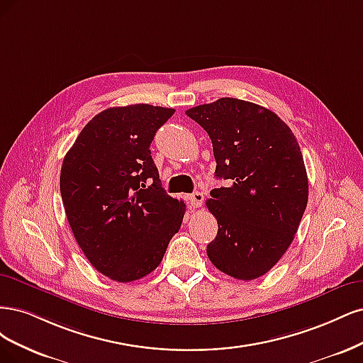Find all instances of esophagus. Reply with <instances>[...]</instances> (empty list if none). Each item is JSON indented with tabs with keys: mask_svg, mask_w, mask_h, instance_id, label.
<instances>
[{
	"mask_svg": "<svg viewBox=\"0 0 363 363\" xmlns=\"http://www.w3.org/2000/svg\"><path fill=\"white\" fill-rule=\"evenodd\" d=\"M202 203H203V194L202 193L196 191V193L189 196V205H190V208H199V206H202Z\"/></svg>",
	"mask_w": 363,
	"mask_h": 363,
	"instance_id": "34e87169",
	"label": "esophagus"
}]
</instances>
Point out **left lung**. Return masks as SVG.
Instances as JSON below:
<instances>
[{
  "label": "left lung",
  "instance_id": "8db88e82",
  "mask_svg": "<svg viewBox=\"0 0 363 363\" xmlns=\"http://www.w3.org/2000/svg\"><path fill=\"white\" fill-rule=\"evenodd\" d=\"M185 114L211 138L216 177L229 181L206 201L218 223L208 258L228 276L258 279L288 250L308 205V174L296 135L272 110L235 98Z\"/></svg>",
  "mask_w": 363,
  "mask_h": 363
}]
</instances>
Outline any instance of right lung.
<instances>
[{"mask_svg": "<svg viewBox=\"0 0 363 363\" xmlns=\"http://www.w3.org/2000/svg\"><path fill=\"white\" fill-rule=\"evenodd\" d=\"M173 113L149 104L104 110L63 160L69 226L89 262L116 282L154 272L181 228L185 203L161 186L149 149Z\"/></svg>", "mask_w": 363, "mask_h": 363, "instance_id": "right-lung-1", "label": "right lung"}]
</instances>
